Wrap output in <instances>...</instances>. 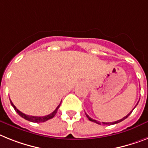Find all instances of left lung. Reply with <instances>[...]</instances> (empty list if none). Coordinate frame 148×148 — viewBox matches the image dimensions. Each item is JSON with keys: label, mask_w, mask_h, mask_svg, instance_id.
Masks as SVG:
<instances>
[{"label": "left lung", "mask_w": 148, "mask_h": 148, "mask_svg": "<svg viewBox=\"0 0 148 148\" xmlns=\"http://www.w3.org/2000/svg\"><path fill=\"white\" fill-rule=\"evenodd\" d=\"M138 104V103H137ZM135 107H134V108H133V110L135 109ZM132 110L131 111V112H130V113H129V114H128V115L127 116H125V117H123V119H119V120H117V121H116V122H113V123H102L103 124V125H114V124H116V123H120V122H122V121H123L124 120V119H125L127 118V117L129 116V115H130V114H131L132 113ZM85 114H86V113H85ZM86 116L88 117V119H89V120L90 121H91V122H94V123H97V124H101V123H99V122H97V120H95V119H91V117H89V116L88 115H87V114H86Z\"/></svg>", "instance_id": "left-lung-1"}]
</instances>
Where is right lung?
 I'll use <instances>...</instances> for the list:
<instances>
[{
    "label": "right lung",
    "instance_id": "right-lung-1",
    "mask_svg": "<svg viewBox=\"0 0 148 148\" xmlns=\"http://www.w3.org/2000/svg\"><path fill=\"white\" fill-rule=\"evenodd\" d=\"M10 103H11V105H12V106L13 107V108H14V110H16V113H18V114H19L20 116L23 117V118H24V119H26V120L30 121V122H32V123H43V122H45V121L48 120V119H52V118H53V117L56 115V113H57V110L59 109L60 106V104H61V102H60V104L57 106V107L56 108V109H55V110L53 111V113H51V114H49V115L45 116H35L26 115V114H25V113H22L21 111H19V110L17 109L16 107L14 106V104L12 103V101H10Z\"/></svg>",
    "mask_w": 148,
    "mask_h": 148
}]
</instances>
